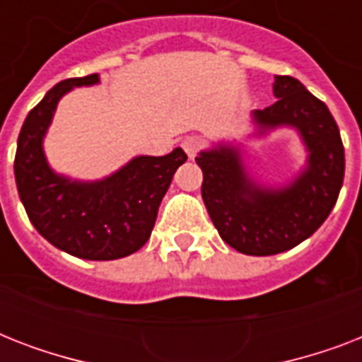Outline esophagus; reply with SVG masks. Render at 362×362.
<instances>
[{
  "instance_id": "esophagus-1",
  "label": "esophagus",
  "mask_w": 362,
  "mask_h": 362,
  "mask_svg": "<svg viewBox=\"0 0 362 362\" xmlns=\"http://www.w3.org/2000/svg\"><path fill=\"white\" fill-rule=\"evenodd\" d=\"M201 139L199 136H187V139H184L182 141V148L186 150V153L189 156V158H195V153H197V150L201 148Z\"/></svg>"
}]
</instances>
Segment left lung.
Here are the masks:
<instances>
[{
	"mask_svg": "<svg viewBox=\"0 0 362 362\" xmlns=\"http://www.w3.org/2000/svg\"><path fill=\"white\" fill-rule=\"evenodd\" d=\"M276 103L252 112L246 139L293 129L306 161L281 184H264L246 163L244 142H214L195 158L203 201L220 237L246 255H274L312 237L337 204L344 182V146L327 105L293 76H274Z\"/></svg>",
	"mask_w": 362,
	"mask_h": 362,
	"instance_id": "8db88e82",
	"label": "left lung"
}]
</instances>
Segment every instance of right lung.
Wrapping results in <instances>:
<instances>
[{"instance_id": "right-lung-1", "label": "right lung", "mask_w": 362, "mask_h": 362, "mask_svg": "<svg viewBox=\"0 0 362 362\" xmlns=\"http://www.w3.org/2000/svg\"><path fill=\"white\" fill-rule=\"evenodd\" d=\"M95 84L98 73L62 81L30 110L16 144L14 178L28 218L42 238L75 257L112 261L146 244L161 199L187 156L182 148L158 158L135 156L99 180L56 173L45 153V136L59 99Z\"/></svg>"}]
</instances>
